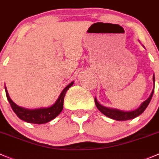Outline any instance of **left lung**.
Here are the masks:
<instances>
[{"instance_id":"1","label":"left lung","mask_w":159,"mask_h":159,"mask_svg":"<svg viewBox=\"0 0 159 159\" xmlns=\"http://www.w3.org/2000/svg\"><path fill=\"white\" fill-rule=\"evenodd\" d=\"M153 82L155 84V75H153ZM154 89H153L148 98L147 100H145L144 102H143L138 109L133 111L125 112V111L112 109V108H107L106 106H103L101 104H99L98 102V101H97L96 98H95V106H96V107L98 108V109L102 113H103L105 116L109 117V118L113 119L115 120H132V119L135 118V117L138 116L141 114H142L143 112L145 110V109L148 107V106L149 102H150L151 99L152 98V95H153L154 93Z\"/></svg>"}]
</instances>
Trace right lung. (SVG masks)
I'll return each instance as SVG.
<instances>
[{"label": "right lung", "mask_w": 159, "mask_h": 159, "mask_svg": "<svg viewBox=\"0 0 159 159\" xmlns=\"http://www.w3.org/2000/svg\"><path fill=\"white\" fill-rule=\"evenodd\" d=\"M74 84V81L66 86L64 90L61 92V95L58 97L57 100L53 106L47 108H40V109H28L25 108L20 107L18 105L15 104L8 95L7 89L5 87L6 96H7V100L11 106L12 109L18 116V118L21 119V120H24L27 123H31V124H43L46 123H48L56 118L58 115L61 112L63 109V106H64V95L66 92L68 90L69 88L71 87Z\"/></svg>", "instance_id": "right-lung-1"}]
</instances>
